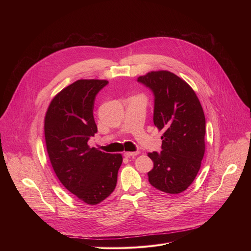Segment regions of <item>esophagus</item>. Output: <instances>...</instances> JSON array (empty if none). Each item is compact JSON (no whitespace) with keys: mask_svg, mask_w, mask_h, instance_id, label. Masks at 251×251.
Here are the masks:
<instances>
[{"mask_svg":"<svg viewBox=\"0 0 251 251\" xmlns=\"http://www.w3.org/2000/svg\"><path fill=\"white\" fill-rule=\"evenodd\" d=\"M137 155H139V151H136V152H125L124 153V157H126V158L134 157V156H137Z\"/></svg>","mask_w":251,"mask_h":251,"instance_id":"esophagus-1","label":"esophagus"}]
</instances>
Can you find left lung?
<instances>
[{"mask_svg": "<svg viewBox=\"0 0 251 251\" xmlns=\"http://www.w3.org/2000/svg\"><path fill=\"white\" fill-rule=\"evenodd\" d=\"M138 82L154 93V124L164 132L162 151L148 153L154 162L149 182L164 193L180 194L194 182L204 155L202 107L193 88L168 70L151 71Z\"/></svg>", "mask_w": 251, "mask_h": 251, "instance_id": "1", "label": "left lung"}]
</instances>
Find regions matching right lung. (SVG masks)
<instances>
[{"instance_id":"right-lung-1","label":"right lung","mask_w":251,"mask_h":251,"mask_svg":"<svg viewBox=\"0 0 251 251\" xmlns=\"http://www.w3.org/2000/svg\"><path fill=\"white\" fill-rule=\"evenodd\" d=\"M107 80L80 79L51 100L45 118L47 150L64 188L87 204L109 197L117 183L121 154L104 153L87 144L97 132L93 117L96 94Z\"/></svg>"}]
</instances>
